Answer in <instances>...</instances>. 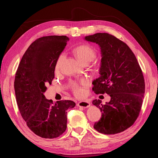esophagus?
Here are the masks:
<instances>
[{
  "mask_svg": "<svg viewBox=\"0 0 158 158\" xmlns=\"http://www.w3.org/2000/svg\"><path fill=\"white\" fill-rule=\"evenodd\" d=\"M77 106L78 107H80L86 108V107H89L90 102L89 101H88V100H85V101H82V102H78V104H77Z\"/></svg>",
  "mask_w": 158,
  "mask_h": 158,
  "instance_id": "obj_1",
  "label": "esophagus"
}]
</instances>
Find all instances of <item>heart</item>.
<instances>
[{
  "label": "heart",
  "instance_id": "heart-1",
  "mask_svg": "<svg viewBox=\"0 0 158 158\" xmlns=\"http://www.w3.org/2000/svg\"><path fill=\"white\" fill-rule=\"evenodd\" d=\"M76 56L84 64H87L89 62L92 61L96 56V51L92 46L88 44H82L75 47L73 50ZM63 56L62 54L60 55L59 62L56 65V70L59 68V60ZM88 85V80L85 79L80 80L79 82L76 81H72L70 83V86L73 90L74 94L77 96H81L84 92V89L83 87Z\"/></svg>",
  "mask_w": 158,
  "mask_h": 158
}]
</instances>
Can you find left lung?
Wrapping results in <instances>:
<instances>
[{"label": "left lung", "mask_w": 158, "mask_h": 158, "mask_svg": "<svg viewBox=\"0 0 158 158\" xmlns=\"http://www.w3.org/2000/svg\"><path fill=\"white\" fill-rule=\"evenodd\" d=\"M85 40L98 44L102 54L100 76L93 81L92 89L96 94L106 93L111 97L105 105L100 99L92 102L102 112L94 127L105 135L121 132L139 116L145 92L142 69L129 47L114 35L97 33Z\"/></svg>", "instance_id": "obj_1"}]
</instances>
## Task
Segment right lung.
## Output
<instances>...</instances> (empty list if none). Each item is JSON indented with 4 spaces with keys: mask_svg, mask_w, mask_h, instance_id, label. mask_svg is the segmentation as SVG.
Returning a JSON list of instances; mask_svg holds the SVG:
<instances>
[{
    "mask_svg": "<svg viewBox=\"0 0 158 158\" xmlns=\"http://www.w3.org/2000/svg\"><path fill=\"white\" fill-rule=\"evenodd\" d=\"M66 35L38 38L28 47L16 70L14 89L18 109L27 126L44 138L59 137L66 131L67 109L76 103L71 100L52 103L44 93L51 84L60 54L67 44Z\"/></svg>",
    "mask_w": 158,
    "mask_h": 158,
    "instance_id": "add662e5",
    "label": "right lung"
}]
</instances>
